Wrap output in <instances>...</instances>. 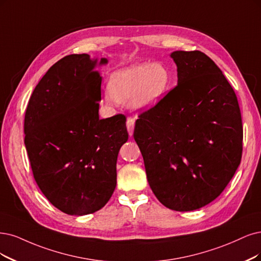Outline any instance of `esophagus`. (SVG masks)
Listing matches in <instances>:
<instances>
[{
    "label": "esophagus",
    "mask_w": 261,
    "mask_h": 261,
    "mask_svg": "<svg viewBox=\"0 0 261 261\" xmlns=\"http://www.w3.org/2000/svg\"><path fill=\"white\" fill-rule=\"evenodd\" d=\"M134 119L131 118V117H128L127 118V129H128V132H129V136L132 137L133 136V130H134Z\"/></svg>",
    "instance_id": "34e87169"
}]
</instances>
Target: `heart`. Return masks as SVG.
<instances>
[{
	"label": "heart",
	"mask_w": 261,
	"mask_h": 261,
	"mask_svg": "<svg viewBox=\"0 0 261 261\" xmlns=\"http://www.w3.org/2000/svg\"><path fill=\"white\" fill-rule=\"evenodd\" d=\"M170 83L171 75L160 63L132 64L112 74L103 103L127 102L132 110H147L159 103Z\"/></svg>",
	"instance_id": "obj_1"
}]
</instances>
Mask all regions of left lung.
<instances>
[{"label": "left lung", "instance_id": "obj_1", "mask_svg": "<svg viewBox=\"0 0 261 261\" xmlns=\"http://www.w3.org/2000/svg\"><path fill=\"white\" fill-rule=\"evenodd\" d=\"M177 86L139 115L133 137L148 184L168 208L188 212L215 200L242 158L237 95L205 54L177 50Z\"/></svg>", "mask_w": 261, "mask_h": 261}]
</instances>
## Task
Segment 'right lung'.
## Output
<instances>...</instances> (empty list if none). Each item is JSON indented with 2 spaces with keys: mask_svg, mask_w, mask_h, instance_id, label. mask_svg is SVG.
<instances>
[{
  "mask_svg": "<svg viewBox=\"0 0 261 261\" xmlns=\"http://www.w3.org/2000/svg\"><path fill=\"white\" fill-rule=\"evenodd\" d=\"M108 63L102 58L99 65ZM98 59L70 55L33 90L24 116V145L44 196L69 215L94 213L116 187V163L128 141L124 115L99 118Z\"/></svg>",
  "mask_w": 261,
  "mask_h": 261,
  "instance_id": "1",
  "label": "right lung"
}]
</instances>
